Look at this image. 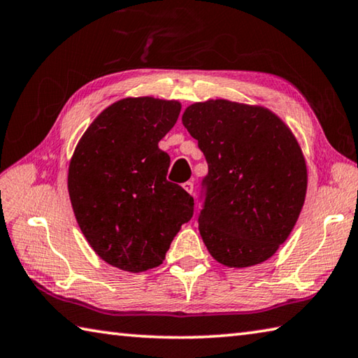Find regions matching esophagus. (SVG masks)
<instances>
[{
    "mask_svg": "<svg viewBox=\"0 0 358 358\" xmlns=\"http://www.w3.org/2000/svg\"><path fill=\"white\" fill-rule=\"evenodd\" d=\"M182 189H184L187 193H190V195H192V193H193V182H190V180H189V182L182 184Z\"/></svg>",
    "mask_w": 358,
    "mask_h": 358,
    "instance_id": "34e87169",
    "label": "esophagus"
}]
</instances>
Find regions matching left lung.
<instances>
[{"label":"left lung","instance_id":"1","mask_svg":"<svg viewBox=\"0 0 358 358\" xmlns=\"http://www.w3.org/2000/svg\"><path fill=\"white\" fill-rule=\"evenodd\" d=\"M184 127L209 166L199 234L217 262L252 267L277 253L302 212L308 169L296 135L261 105L192 103Z\"/></svg>","mask_w":358,"mask_h":358}]
</instances>
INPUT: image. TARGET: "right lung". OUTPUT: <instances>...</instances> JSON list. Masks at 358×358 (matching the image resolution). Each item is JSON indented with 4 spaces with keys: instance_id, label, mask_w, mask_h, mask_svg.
I'll return each mask as SVG.
<instances>
[{
    "instance_id": "obj_1",
    "label": "right lung",
    "mask_w": 358,
    "mask_h": 358,
    "mask_svg": "<svg viewBox=\"0 0 358 358\" xmlns=\"http://www.w3.org/2000/svg\"><path fill=\"white\" fill-rule=\"evenodd\" d=\"M179 100L125 97L100 113L75 146L67 171L72 209L106 264L138 273L160 266L193 198L168 182L159 141L178 121Z\"/></svg>"
}]
</instances>
